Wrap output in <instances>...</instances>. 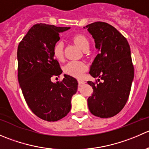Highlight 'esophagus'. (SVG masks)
<instances>
[{
	"mask_svg": "<svg viewBox=\"0 0 149 149\" xmlns=\"http://www.w3.org/2000/svg\"><path fill=\"white\" fill-rule=\"evenodd\" d=\"M78 83H79V86H81L82 84H85V81H84L83 79H79L78 80Z\"/></svg>",
	"mask_w": 149,
	"mask_h": 149,
	"instance_id": "34e87169",
	"label": "esophagus"
}]
</instances>
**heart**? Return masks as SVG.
<instances>
[{
    "instance_id": "heart-1",
    "label": "heart",
    "mask_w": 149,
    "mask_h": 149,
    "mask_svg": "<svg viewBox=\"0 0 149 149\" xmlns=\"http://www.w3.org/2000/svg\"><path fill=\"white\" fill-rule=\"evenodd\" d=\"M73 40L78 45L82 50H84L86 47H89V42L85 36L82 34H78L73 37ZM53 55L58 61L63 59V43L61 41L57 42L52 49ZM86 70V65L84 63L80 61H70L66 64L64 68L65 73L74 77H81L84 73Z\"/></svg>"
}]
</instances>
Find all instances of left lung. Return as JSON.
<instances>
[{
  "mask_svg": "<svg viewBox=\"0 0 149 149\" xmlns=\"http://www.w3.org/2000/svg\"><path fill=\"white\" fill-rule=\"evenodd\" d=\"M98 49L90 67L92 77L102 81L87 83L92 86V96L87 100L94 116L108 118L119 113L128 100L134 68L130 48L125 37L112 25L102 22L86 26Z\"/></svg>",
  "mask_w": 149,
  "mask_h": 149,
  "instance_id": "8db88e82",
  "label": "left lung"
}]
</instances>
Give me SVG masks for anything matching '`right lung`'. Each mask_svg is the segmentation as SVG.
I'll return each instance as SVG.
<instances>
[{
	"mask_svg": "<svg viewBox=\"0 0 149 149\" xmlns=\"http://www.w3.org/2000/svg\"><path fill=\"white\" fill-rule=\"evenodd\" d=\"M69 29L37 24L18 46V80L24 97L33 113L46 121L66 116L78 89L77 80L68 75L64 74L61 82L51 81L63 72L52 49L59 41V33Z\"/></svg>",
	"mask_w": 149,
	"mask_h": 149,
	"instance_id": "add662e5",
	"label": "right lung"
}]
</instances>
